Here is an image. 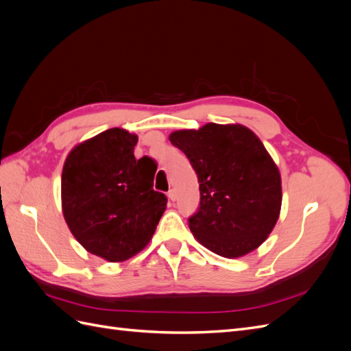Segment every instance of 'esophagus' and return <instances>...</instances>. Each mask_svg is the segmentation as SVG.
Here are the masks:
<instances>
[{"instance_id":"34e87169","label":"esophagus","mask_w":351,"mask_h":351,"mask_svg":"<svg viewBox=\"0 0 351 351\" xmlns=\"http://www.w3.org/2000/svg\"><path fill=\"white\" fill-rule=\"evenodd\" d=\"M167 196H168V199H169V200H173V202H174V200L177 199L176 190H174V189H169V190H168V193H167Z\"/></svg>"}]
</instances>
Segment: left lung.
<instances>
[{"instance_id": "obj_1", "label": "left lung", "mask_w": 351, "mask_h": 351, "mask_svg": "<svg viewBox=\"0 0 351 351\" xmlns=\"http://www.w3.org/2000/svg\"><path fill=\"white\" fill-rule=\"evenodd\" d=\"M171 142L197 174L200 204L189 218L199 243L240 258L267 240L281 209V176L259 137L241 124L208 123L178 130Z\"/></svg>"}]
</instances>
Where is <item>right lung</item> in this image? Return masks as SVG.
I'll list each match as a JSON object with an SVG mask.
<instances>
[{
  "label": "right lung",
  "mask_w": 351,
  "mask_h": 351,
  "mask_svg": "<svg viewBox=\"0 0 351 351\" xmlns=\"http://www.w3.org/2000/svg\"><path fill=\"white\" fill-rule=\"evenodd\" d=\"M137 136L105 130L73 147L61 176L62 214L71 234L89 253L123 262L151 241L167 208L154 190L156 168L134 158Z\"/></svg>",
  "instance_id": "1"
}]
</instances>
